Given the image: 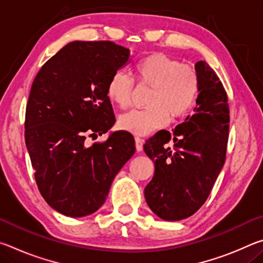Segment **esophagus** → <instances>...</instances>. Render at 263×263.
<instances>
[{
    "label": "esophagus",
    "mask_w": 263,
    "mask_h": 263,
    "mask_svg": "<svg viewBox=\"0 0 263 263\" xmlns=\"http://www.w3.org/2000/svg\"><path fill=\"white\" fill-rule=\"evenodd\" d=\"M136 140V148L138 152H141L142 151V145H144V139H141L140 137H136L135 138Z\"/></svg>",
    "instance_id": "34e87169"
}]
</instances>
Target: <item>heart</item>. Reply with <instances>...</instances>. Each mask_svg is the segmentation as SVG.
Instances as JSON below:
<instances>
[{
	"label": "heart",
	"mask_w": 263,
	"mask_h": 263,
	"mask_svg": "<svg viewBox=\"0 0 263 263\" xmlns=\"http://www.w3.org/2000/svg\"><path fill=\"white\" fill-rule=\"evenodd\" d=\"M138 81L152 87L146 104L140 110H131L119 117L122 130L145 136L163 127L172 119L180 118L193 108L198 95L199 81L196 70L181 65L174 58L154 53L136 65ZM133 80L126 73H114L106 86L111 102L121 109L131 104Z\"/></svg>",
	"instance_id": "b5f03b06"
}]
</instances>
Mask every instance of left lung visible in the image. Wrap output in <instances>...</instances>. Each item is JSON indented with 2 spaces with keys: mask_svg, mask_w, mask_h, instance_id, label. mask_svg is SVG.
<instances>
[{
  "mask_svg": "<svg viewBox=\"0 0 263 263\" xmlns=\"http://www.w3.org/2000/svg\"><path fill=\"white\" fill-rule=\"evenodd\" d=\"M199 88L191 116L173 132L159 131L144 151L154 162L145 198L163 220L185 219L201 208L225 163L229 140L228 95L208 62L195 64ZM173 140V147L165 144Z\"/></svg>",
  "mask_w": 263,
  "mask_h": 263,
  "instance_id": "left-lung-1",
  "label": "left lung"
}]
</instances>
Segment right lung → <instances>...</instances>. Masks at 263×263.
Listing matches in <instances>:
<instances>
[{
	"label": "right lung",
	"instance_id": "1",
	"mask_svg": "<svg viewBox=\"0 0 263 263\" xmlns=\"http://www.w3.org/2000/svg\"><path fill=\"white\" fill-rule=\"evenodd\" d=\"M130 61L112 42H72L44 64L31 87L25 144L38 189L67 217L91 215L103 205L115 176L136 152L126 131L87 146L116 122L106 94L111 75Z\"/></svg>",
	"mask_w": 263,
	"mask_h": 263
}]
</instances>
